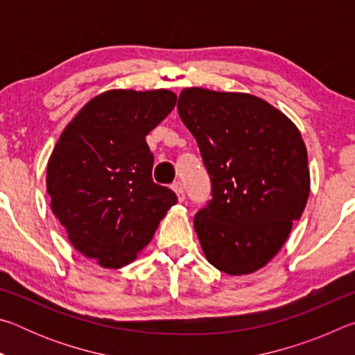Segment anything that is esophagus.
Instances as JSON below:
<instances>
[{"mask_svg":"<svg viewBox=\"0 0 355 355\" xmlns=\"http://www.w3.org/2000/svg\"><path fill=\"white\" fill-rule=\"evenodd\" d=\"M172 189L177 194L178 202H183L184 200V188H183V184L180 183V182H175V183L172 184Z\"/></svg>","mask_w":355,"mask_h":355,"instance_id":"34e87169","label":"esophagus"}]
</instances>
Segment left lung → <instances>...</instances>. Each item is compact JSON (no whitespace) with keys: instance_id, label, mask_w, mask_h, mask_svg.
Returning a JSON list of instances; mask_svg holds the SVG:
<instances>
[{"instance_id":"1","label":"left lung","mask_w":355,"mask_h":355,"mask_svg":"<svg viewBox=\"0 0 355 355\" xmlns=\"http://www.w3.org/2000/svg\"><path fill=\"white\" fill-rule=\"evenodd\" d=\"M177 107L213 186V199L194 216L203 254L228 275L255 272L277 255L307 205L300 131L250 94L186 87Z\"/></svg>"}]
</instances>
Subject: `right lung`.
<instances>
[{"mask_svg": "<svg viewBox=\"0 0 355 355\" xmlns=\"http://www.w3.org/2000/svg\"><path fill=\"white\" fill-rule=\"evenodd\" d=\"M167 89H114L84 105L64 128L46 166L51 211L70 244L101 268L130 264L152 241L177 196L152 180L146 136L167 117Z\"/></svg>", "mask_w": 355, "mask_h": 355, "instance_id": "obj_1", "label": "right lung"}]
</instances>
